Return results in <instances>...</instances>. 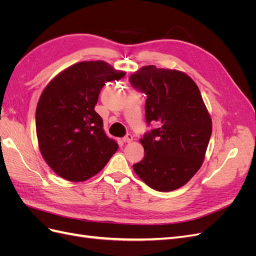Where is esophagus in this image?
Listing matches in <instances>:
<instances>
[{
    "label": "esophagus",
    "mask_w": 256,
    "mask_h": 256,
    "mask_svg": "<svg viewBox=\"0 0 256 256\" xmlns=\"http://www.w3.org/2000/svg\"><path fill=\"white\" fill-rule=\"evenodd\" d=\"M132 140H134V138H132V136H131L130 134H126L125 136L122 138V142H125V143H129V142H131Z\"/></svg>",
    "instance_id": "esophagus-1"
}]
</instances>
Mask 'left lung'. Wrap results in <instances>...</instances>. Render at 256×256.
<instances>
[{"instance_id":"obj_1","label":"left lung","mask_w":256,"mask_h":256,"mask_svg":"<svg viewBox=\"0 0 256 256\" xmlns=\"http://www.w3.org/2000/svg\"><path fill=\"white\" fill-rule=\"evenodd\" d=\"M129 81L147 96V125L157 124L140 140L145 154L134 164V172L157 191L180 188L202 166L212 136V118L198 85L182 72L154 65L140 68Z\"/></svg>"}]
</instances>
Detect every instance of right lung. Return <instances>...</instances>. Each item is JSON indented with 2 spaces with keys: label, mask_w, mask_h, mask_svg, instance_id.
Here are the masks:
<instances>
[{
  "label": "right lung",
  "mask_w": 256,
  "mask_h": 256,
  "mask_svg": "<svg viewBox=\"0 0 256 256\" xmlns=\"http://www.w3.org/2000/svg\"><path fill=\"white\" fill-rule=\"evenodd\" d=\"M125 74L104 60L80 62L58 74L42 92L35 118L38 145L46 162L62 178L86 180L118 150V144L106 134L95 106L106 83Z\"/></svg>",
  "instance_id": "1"
}]
</instances>
